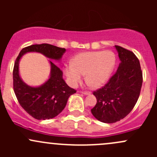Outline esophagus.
I'll use <instances>...</instances> for the list:
<instances>
[{
  "label": "esophagus",
  "mask_w": 157,
  "mask_h": 157,
  "mask_svg": "<svg viewBox=\"0 0 157 157\" xmlns=\"http://www.w3.org/2000/svg\"><path fill=\"white\" fill-rule=\"evenodd\" d=\"M82 93H83V95H85V96H86V95H90V92H86V91H84V92H82Z\"/></svg>",
  "instance_id": "1"
}]
</instances>
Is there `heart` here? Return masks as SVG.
Here are the masks:
<instances>
[{
	"label": "heart",
	"instance_id": "b5f03b06",
	"mask_svg": "<svg viewBox=\"0 0 157 157\" xmlns=\"http://www.w3.org/2000/svg\"><path fill=\"white\" fill-rule=\"evenodd\" d=\"M115 62V54L110 51L81 52L72 58L71 65L64 67V73L72 87L80 83L85 74V80L91 87L99 88L109 80Z\"/></svg>",
	"mask_w": 157,
	"mask_h": 157
}]
</instances>
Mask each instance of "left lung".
Here are the masks:
<instances>
[{"instance_id":"left-lung-1","label":"left lung","mask_w":157,"mask_h":157,"mask_svg":"<svg viewBox=\"0 0 157 157\" xmlns=\"http://www.w3.org/2000/svg\"><path fill=\"white\" fill-rule=\"evenodd\" d=\"M115 48L120 60L118 70L103 87L93 93L97 102L91 112L103 123H115L127 116L138 99L143 83L136 55L121 46Z\"/></svg>"}]
</instances>
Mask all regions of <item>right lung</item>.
Returning <instances> with one entry per match:
<instances>
[{"label": "right lung", "instance_id": "add662e5", "mask_svg": "<svg viewBox=\"0 0 157 157\" xmlns=\"http://www.w3.org/2000/svg\"><path fill=\"white\" fill-rule=\"evenodd\" d=\"M65 52V48L49 44L32 45L22 49L16 60L13 73L14 93L20 105L36 119L45 120L56 117L65 108L70 96L76 93V90L67 86L61 68L53 62H61ZM29 52L40 53L50 59V74L48 80L40 86H29L19 75L20 60Z\"/></svg>", "mask_w": 157, "mask_h": 157}]
</instances>
